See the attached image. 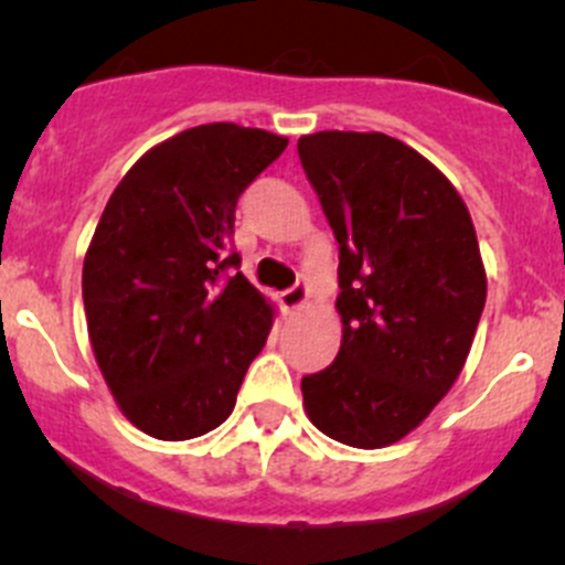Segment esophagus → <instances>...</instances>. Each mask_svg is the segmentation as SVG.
<instances>
[{
	"label": "esophagus",
	"instance_id": "esophagus-1",
	"mask_svg": "<svg viewBox=\"0 0 565 565\" xmlns=\"http://www.w3.org/2000/svg\"><path fill=\"white\" fill-rule=\"evenodd\" d=\"M306 300H309V287H306L303 281H298L295 287H289L287 292L281 295V303H284V309H287V311L303 309Z\"/></svg>",
	"mask_w": 565,
	"mask_h": 565
}]
</instances>
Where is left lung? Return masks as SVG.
Listing matches in <instances>:
<instances>
[{"instance_id": "left-lung-1", "label": "left lung", "mask_w": 565, "mask_h": 565, "mask_svg": "<svg viewBox=\"0 0 565 565\" xmlns=\"http://www.w3.org/2000/svg\"><path fill=\"white\" fill-rule=\"evenodd\" d=\"M298 156L339 243L341 347L300 383L309 420L352 448L407 437L457 383L487 303L470 213L385 134L319 130Z\"/></svg>"}]
</instances>
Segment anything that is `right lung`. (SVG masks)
<instances>
[{
	"label": "right lung",
	"instance_id": "obj_1",
	"mask_svg": "<svg viewBox=\"0 0 565 565\" xmlns=\"http://www.w3.org/2000/svg\"><path fill=\"white\" fill-rule=\"evenodd\" d=\"M289 141L210 122L147 150L108 199L84 256L95 361L125 418L156 440L232 415L273 306L232 248L241 193Z\"/></svg>",
	"mask_w": 565,
	"mask_h": 565
}]
</instances>
